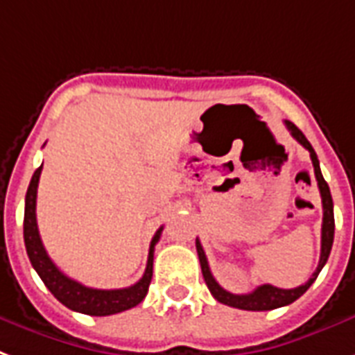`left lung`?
I'll list each match as a JSON object with an SVG mask.
<instances>
[{"mask_svg":"<svg viewBox=\"0 0 355 355\" xmlns=\"http://www.w3.org/2000/svg\"><path fill=\"white\" fill-rule=\"evenodd\" d=\"M286 128L292 134V137L296 139L300 145H304L311 154V162H313V167H315V177L316 182H318V189H320L322 197V212H324V218H322V245H320V261H318V266H316L315 274L311 275L309 281L305 285H300L296 288H277L274 285H261L257 286L255 291L250 292V294H231L227 292L225 288H221L218 285V281L214 279L212 272L208 268V261L205 251H202V245L199 240H196L197 245V255H199V261H201V270L202 277L207 281L208 291L212 292V296L220 302V304H225L229 307H236V309L243 311H270L277 309V307H283V305H288L292 302H296L297 297L302 296L307 288H309L315 279L320 274V270L324 268V264L328 262L329 251H331V245H334V234H335V220H334V199H331V193H329L328 182L324 180L320 171V164H318V158H316L315 148L311 147V143L307 141V137L302 134V130L297 128L296 124H292L291 121H285Z\"/></svg>","mask_w":355,"mask_h":355,"instance_id":"8db88e82","label":"left lung"}]
</instances>
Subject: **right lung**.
<instances>
[{"mask_svg": "<svg viewBox=\"0 0 355 355\" xmlns=\"http://www.w3.org/2000/svg\"><path fill=\"white\" fill-rule=\"evenodd\" d=\"M42 166L33 173L29 188L26 193V212H24V242L29 261L37 270V274L48 291L58 297L59 302L72 311L83 313L91 316H107L115 313H123L126 309H132L137 304H141L143 297L147 296L148 285L153 279V261H154V245L158 243L159 234L164 227H159L150 242L148 250V261L145 274L135 285L126 286V288H115V291H102V288H91L70 279L59 270L48 253H46L42 240H40L39 227H37V188H39V178Z\"/></svg>", "mask_w": 355, "mask_h": 355, "instance_id": "obj_1", "label": "right lung"}]
</instances>
